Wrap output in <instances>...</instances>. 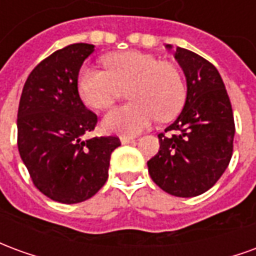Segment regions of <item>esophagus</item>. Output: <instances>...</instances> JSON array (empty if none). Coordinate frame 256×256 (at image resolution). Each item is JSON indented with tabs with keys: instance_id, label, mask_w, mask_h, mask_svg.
Segmentation results:
<instances>
[{
	"instance_id": "34e87169",
	"label": "esophagus",
	"mask_w": 256,
	"mask_h": 256,
	"mask_svg": "<svg viewBox=\"0 0 256 256\" xmlns=\"http://www.w3.org/2000/svg\"><path fill=\"white\" fill-rule=\"evenodd\" d=\"M134 141H136V140L132 138V137H126V136H122V137H120V142H122V144H130V142H134Z\"/></svg>"
}]
</instances>
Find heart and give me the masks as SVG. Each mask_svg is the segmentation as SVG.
Segmentation results:
<instances>
[{
	"label": "heart",
	"instance_id": "1",
	"mask_svg": "<svg viewBox=\"0 0 256 256\" xmlns=\"http://www.w3.org/2000/svg\"><path fill=\"white\" fill-rule=\"evenodd\" d=\"M106 71L84 67L78 74V93L84 104L106 110L115 102L119 88L128 86L126 106L106 114L101 128L106 133L134 136L150 123L176 115L185 100L182 76L172 64L160 63L148 53L128 50L104 58Z\"/></svg>",
	"mask_w": 256,
	"mask_h": 256
}]
</instances>
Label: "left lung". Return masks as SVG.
I'll use <instances>...</instances> for the list:
<instances>
[{
	"mask_svg": "<svg viewBox=\"0 0 256 256\" xmlns=\"http://www.w3.org/2000/svg\"><path fill=\"white\" fill-rule=\"evenodd\" d=\"M174 58L186 79V98L166 134L158 136L160 148L148 162V172L164 192L194 198L225 172L233 152L234 120L218 70L184 48L176 49Z\"/></svg>",
	"mask_w": 256,
	"mask_h": 256,
	"instance_id": "1",
	"label": "left lung"
}]
</instances>
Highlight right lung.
Returning <instances> with one entry per match:
<instances>
[{"label": "right lung", "mask_w": 256, "mask_h": 256, "mask_svg": "<svg viewBox=\"0 0 256 256\" xmlns=\"http://www.w3.org/2000/svg\"><path fill=\"white\" fill-rule=\"evenodd\" d=\"M94 45L74 44L42 60L26 80L18 112V148L31 180L64 204L94 196L108 178L116 137L84 140L97 123L78 93L79 70Z\"/></svg>", "instance_id": "add662e5"}]
</instances>
